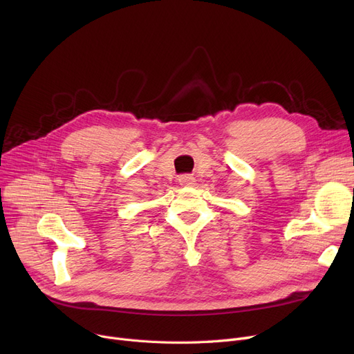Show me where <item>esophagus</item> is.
Masks as SVG:
<instances>
[{"instance_id":"1","label":"esophagus","mask_w":354,"mask_h":354,"mask_svg":"<svg viewBox=\"0 0 354 354\" xmlns=\"http://www.w3.org/2000/svg\"><path fill=\"white\" fill-rule=\"evenodd\" d=\"M179 183L183 185V187H192V185H195V179L191 175H182L179 178Z\"/></svg>"}]
</instances>
